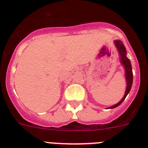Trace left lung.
I'll return each mask as SVG.
<instances>
[{
  "label": "left lung",
  "instance_id": "obj_1",
  "mask_svg": "<svg viewBox=\"0 0 148 148\" xmlns=\"http://www.w3.org/2000/svg\"><path fill=\"white\" fill-rule=\"evenodd\" d=\"M114 44L116 46L117 50H118L119 55L120 62H121V65L124 66V69H125V79H126L127 86L125 93L124 95V96H123L122 99H121V101H119L117 104L108 108V109H113V108H116L118 106H119L124 101V100L125 99L127 95H128V93L130 92V90H131L132 84H133V71H132L131 63H130V59L127 57L126 48H125V45L123 44V43L119 40H115Z\"/></svg>",
  "mask_w": 148,
  "mask_h": 148
}]
</instances>
